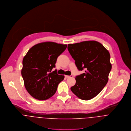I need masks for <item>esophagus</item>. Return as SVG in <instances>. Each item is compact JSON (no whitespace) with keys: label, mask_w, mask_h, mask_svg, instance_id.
I'll use <instances>...</instances> for the list:
<instances>
[{"label":"esophagus","mask_w":131,"mask_h":131,"mask_svg":"<svg viewBox=\"0 0 131 131\" xmlns=\"http://www.w3.org/2000/svg\"><path fill=\"white\" fill-rule=\"evenodd\" d=\"M65 76L66 78H69V77H73V75H70V76H69V75H65Z\"/></svg>","instance_id":"esophagus-1"}]
</instances>
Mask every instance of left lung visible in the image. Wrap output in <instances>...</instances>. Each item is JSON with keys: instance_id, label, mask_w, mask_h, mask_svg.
Masks as SVG:
<instances>
[{"instance_id": "obj_1", "label": "left lung", "mask_w": 131, "mask_h": 131, "mask_svg": "<svg viewBox=\"0 0 131 131\" xmlns=\"http://www.w3.org/2000/svg\"><path fill=\"white\" fill-rule=\"evenodd\" d=\"M68 50L78 69H85V73L75 77L76 83L70 89L80 99L90 100L98 95L108 82L112 69L110 53L95 41L68 44Z\"/></svg>"}]
</instances>
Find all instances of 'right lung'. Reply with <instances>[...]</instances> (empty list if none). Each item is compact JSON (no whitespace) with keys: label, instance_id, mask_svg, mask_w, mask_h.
<instances>
[{"label":"right lung","instance_id":"obj_1","mask_svg":"<svg viewBox=\"0 0 131 131\" xmlns=\"http://www.w3.org/2000/svg\"><path fill=\"white\" fill-rule=\"evenodd\" d=\"M67 46L53 42L40 43L32 46L24 57L21 73L24 85L35 99L46 100L56 92L64 76L58 75L56 70L51 71Z\"/></svg>","mask_w":131,"mask_h":131}]
</instances>
